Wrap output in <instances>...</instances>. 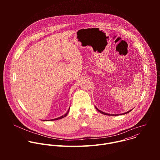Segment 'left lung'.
<instances>
[{"label": "left lung", "instance_id": "left-lung-1", "mask_svg": "<svg viewBox=\"0 0 160 160\" xmlns=\"http://www.w3.org/2000/svg\"><path fill=\"white\" fill-rule=\"evenodd\" d=\"M96 109L99 112H101V113H102V114H103V115H111V116H113V115H120V114L119 115H112V114H108V113H106V112H102V111H101V110H99V109H98L96 107ZM132 111V109L131 110H130V111H127V112H124V113H123V115H125V114H127V113H128V112H129L130 111Z\"/></svg>", "mask_w": 160, "mask_h": 160}]
</instances>
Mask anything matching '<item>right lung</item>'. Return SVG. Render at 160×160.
<instances>
[{
	"label": "right lung",
	"mask_w": 160,
	"mask_h": 160,
	"mask_svg": "<svg viewBox=\"0 0 160 160\" xmlns=\"http://www.w3.org/2000/svg\"><path fill=\"white\" fill-rule=\"evenodd\" d=\"M69 110H70V109H68V111H67V112L65 114V115H62V116H61V117H59V118H55V119H52V120H51V121H52V120H59V119H61V118H64V117H66V115H68V113L69 112ZM44 121H47V120H44Z\"/></svg>",
	"instance_id": "add662e5"
}]
</instances>
